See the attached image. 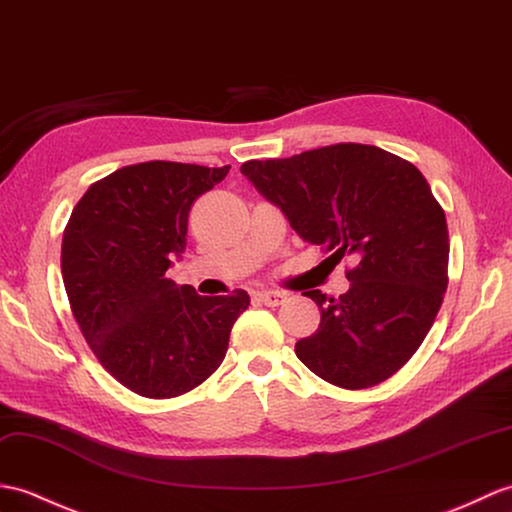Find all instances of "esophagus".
<instances>
[{
	"label": "esophagus",
	"mask_w": 512,
	"mask_h": 512,
	"mask_svg": "<svg viewBox=\"0 0 512 512\" xmlns=\"http://www.w3.org/2000/svg\"><path fill=\"white\" fill-rule=\"evenodd\" d=\"M257 299L268 307H277L285 301V294L277 292V290H264V292H257Z\"/></svg>",
	"instance_id": "obj_1"
}]
</instances>
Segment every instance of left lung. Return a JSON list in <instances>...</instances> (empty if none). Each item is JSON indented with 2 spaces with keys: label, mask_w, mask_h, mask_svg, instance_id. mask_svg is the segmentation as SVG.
<instances>
[{
  "label": "left lung",
  "mask_w": 512,
  "mask_h": 512,
  "mask_svg": "<svg viewBox=\"0 0 512 512\" xmlns=\"http://www.w3.org/2000/svg\"><path fill=\"white\" fill-rule=\"evenodd\" d=\"M240 170L305 242L355 261L338 299L305 292L320 307V325L296 342V358L349 390L395 375L421 347L447 290V220L425 176L364 144L246 161Z\"/></svg>",
  "instance_id": "left-lung-1"
}]
</instances>
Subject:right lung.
<instances>
[{"label": "right lung", "instance_id": "right-lung-1", "mask_svg": "<svg viewBox=\"0 0 512 512\" xmlns=\"http://www.w3.org/2000/svg\"><path fill=\"white\" fill-rule=\"evenodd\" d=\"M146 161L95 181L63 233L61 270L76 323L95 358L141 397L185 395L216 371L251 296H200L168 279L187 244L194 200L229 174Z\"/></svg>", "mask_w": 512, "mask_h": 512}]
</instances>
